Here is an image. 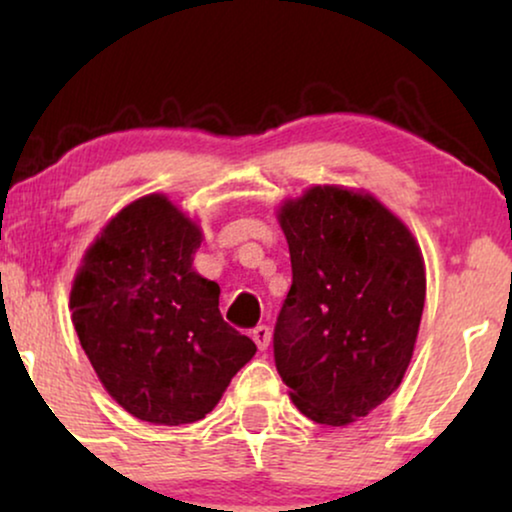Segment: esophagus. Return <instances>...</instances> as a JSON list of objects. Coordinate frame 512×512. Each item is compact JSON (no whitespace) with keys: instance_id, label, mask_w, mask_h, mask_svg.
<instances>
[{"instance_id":"esophagus-1","label":"esophagus","mask_w":512,"mask_h":512,"mask_svg":"<svg viewBox=\"0 0 512 512\" xmlns=\"http://www.w3.org/2000/svg\"><path fill=\"white\" fill-rule=\"evenodd\" d=\"M270 335H272V331L265 324H258L254 331H251V338H254V342L258 345V349H268V345H270Z\"/></svg>"}]
</instances>
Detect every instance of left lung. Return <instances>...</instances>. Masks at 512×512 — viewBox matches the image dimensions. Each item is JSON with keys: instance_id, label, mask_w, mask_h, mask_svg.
Returning a JSON list of instances; mask_svg holds the SVG:
<instances>
[{"instance_id": "1", "label": "left lung", "mask_w": 512, "mask_h": 512, "mask_svg": "<svg viewBox=\"0 0 512 512\" xmlns=\"http://www.w3.org/2000/svg\"><path fill=\"white\" fill-rule=\"evenodd\" d=\"M293 282L272 347L291 401L312 422L347 426L394 394L422 321L424 258L373 195L312 186L279 209Z\"/></svg>"}]
</instances>
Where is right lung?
Returning a JSON list of instances; mask_svg holds the SVG:
<instances>
[{
  "label": "right lung",
  "mask_w": 512,
  "mask_h": 512,
  "mask_svg": "<svg viewBox=\"0 0 512 512\" xmlns=\"http://www.w3.org/2000/svg\"><path fill=\"white\" fill-rule=\"evenodd\" d=\"M200 242V228L153 193L104 226L76 272L69 307L83 352L142 422H198L256 354L223 321L219 284L193 270Z\"/></svg>",
  "instance_id": "right-lung-1"
}]
</instances>
